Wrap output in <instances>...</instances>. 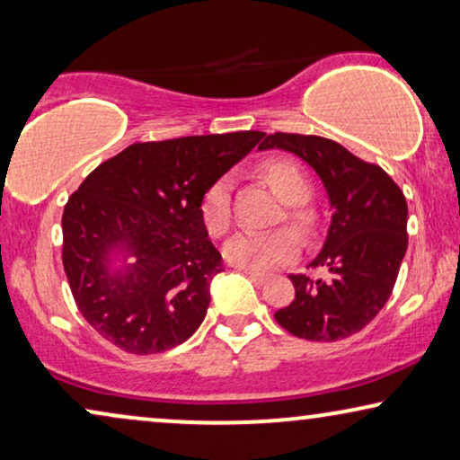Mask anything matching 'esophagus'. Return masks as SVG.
Listing matches in <instances>:
<instances>
[{"label": "esophagus", "mask_w": 460, "mask_h": 460, "mask_svg": "<svg viewBox=\"0 0 460 460\" xmlns=\"http://www.w3.org/2000/svg\"><path fill=\"white\" fill-rule=\"evenodd\" d=\"M244 276H249V279L253 280L255 285H263V282L268 280L266 274H261V272H251V270H244Z\"/></svg>", "instance_id": "34e87169"}]
</instances>
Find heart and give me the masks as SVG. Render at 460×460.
Masks as SVG:
<instances>
[{"instance_id": "obj_1", "label": "heart", "mask_w": 460, "mask_h": 460, "mask_svg": "<svg viewBox=\"0 0 460 460\" xmlns=\"http://www.w3.org/2000/svg\"><path fill=\"white\" fill-rule=\"evenodd\" d=\"M261 175L272 188L276 197L293 205L288 209V219L297 224L299 228L307 230L312 224L310 213L297 207L304 203L310 194V184L305 175L293 161L287 159H270L261 165ZM199 216L205 230L213 238H222L232 228V178L230 175H219L213 180L200 197ZM301 241L293 230L279 228L272 232H244L232 238L226 244L224 257L234 268L251 270V272H263V270L279 268L282 263L291 261L299 253Z\"/></svg>"}]
</instances>
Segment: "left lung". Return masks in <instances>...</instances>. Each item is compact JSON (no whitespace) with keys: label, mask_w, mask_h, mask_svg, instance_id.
Instances as JSON below:
<instances>
[{"label":"left lung","mask_w":460,"mask_h":460,"mask_svg":"<svg viewBox=\"0 0 460 460\" xmlns=\"http://www.w3.org/2000/svg\"><path fill=\"white\" fill-rule=\"evenodd\" d=\"M297 155L323 180L332 216L312 268L329 279L291 274L295 299L274 314L282 329L307 341H339L362 331L387 304L408 247V207L379 165L320 136L272 134L260 150Z\"/></svg>","instance_id":"left-lung-1"}]
</instances>
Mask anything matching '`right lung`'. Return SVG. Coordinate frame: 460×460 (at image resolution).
Returning <instances> with one entry per match:
<instances>
[{
  "instance_id": "add662e5",
  "label": "right lung",
  "mask_w": 460,
  "mask_h": 460,
  "mask_svg": "<svg viewBox=\"0 0 460 460\" xmlns=\"http://www.w3.org/2000/svg\"><path fill=\"white\" fill-rule=\"evenodd\" d=\"M263 131L131 144L100 163L62 213V266L79 312L128 354H161L203 323L222 255L199 216L207 186ZM117 256L130 263L115 269Z\"/></svg>"
}]
</instances>
